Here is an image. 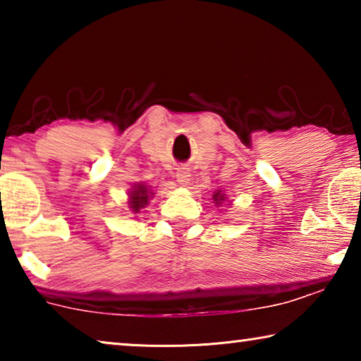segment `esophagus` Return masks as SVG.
Returning <instances> with one entry per match:
<instances>
[{
	"instance_id": "obj_1",
	"label": "esophagus",
	"mask_w": 361,
	"mask_h": 361,
	"mask_svg": "<svg viewBox=\"0 0 361 361\" xmlns=\"http://www.w3.org/2000/svg\"><path fill=\"white\" fill-rule=\"evenodd\" d=\"M175 178H176V181L180 183L181 186H186L188 183H189V180H191V173H189V170H186L185 167H181V169L176 170Z\"/></svg>"
}]
</instances>
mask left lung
I'll list each match as a JSON object with an SVG mask.
<instances>
[{"mask_svg":"<svg viewBox=\"0 0 361 361\" xmlns=\"http://www.w3.org/2000/svg\"><path fill=\"white\" fill-rule=\"evenodd\" d=\"M213 199H215L216 202L219 204V200H223V195H219V192H216V194H215V197H213Z\"/></svg>","mask_w":361,"mask_h":361,"instance_id":"8db88e82","label":"left lung"}]
</instances>
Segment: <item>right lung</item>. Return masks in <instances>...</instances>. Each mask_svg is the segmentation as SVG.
Listing matches in <instances>:
<instances>
[{
    "mask_svg": "<svg viewBox=\"0 0 361 361\" xmlns=\"http://www.w3.org/2000/svg\"><path fill=\"white\" fill-rule=\"evenodd\" d=\"M146 204H148V191H146V188L138 186L135 191L130 194L132 209H133V212H138Z\"/></svg>",
    "mask_w": 361,
    "mask_h": 361,
    "instance_id": "add662e5",
    "label": "right lung"
}]
</instances>
